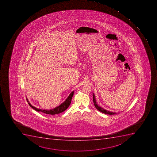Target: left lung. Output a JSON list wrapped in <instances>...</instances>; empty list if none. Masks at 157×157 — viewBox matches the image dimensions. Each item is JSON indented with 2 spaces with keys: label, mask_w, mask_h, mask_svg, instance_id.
Segmentation results:
<instances>
[{
  "label": "left lung",
  "mask_w": 157,
  "mask_h": 157,
  "mask_svg": "<svg viewBox=\"0 0 157 157\" xmlns=\"http://www.w3.org/2000/svg\"><path fill=\"white\" fill-rule=\"evenodd\" d=\"M93 101L94 103V105L96 107L98 110H99L100 112H101L102 113H105L106 115H116L117 113H115V112H110V111H109V110H106V109H104V108H101L100 105H98L97 104V101H96V98H95V96L94 94L93 93Z\"/></svg>",
  "instance_id": "8db88e82"
}]
</instances>
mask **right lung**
<instances>
[{
  "mask_svg": "<svg viewBox=\"0 0 157 157\" xmlns=\"http://www.w3.org/2000/svg\"><path fill=\"white\" fill-rule=\"evenodd\" d=\"M74 94V90H73L67 98V99L62 104H60V105L50 109H42L34 107L30 104V102H29L27 98H26V100H27V101L29 106L33 108V109H35L37 112H41L44 113H46V114H48V115H56V114H59V113H61L62 112H64V110L68 108V106L71 103V99H72Z\"/></svg>",
  "mask_w": 157,
  "mask_h": 157,
  "instance_id": "1",
  "label": "right lung"
}]
</instances>
